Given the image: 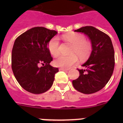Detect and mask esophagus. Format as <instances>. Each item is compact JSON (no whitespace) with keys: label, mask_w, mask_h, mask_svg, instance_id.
I'll list each match as a JSON object with an SVG mask.
<instances>
[{"label":"esophagus","mask_w":123,"mask_h":123,"mask_svg":"<svg viewBox=\"0 0 123 123\" xmlns=\"http://www.w3.org/2000/svg\"><path fill=\"white\" fill-rule=\"evenodd\" d=\"M59 69L61 70V71H68V70H69V69H68V68H60Z\"/></svg>","instance_id":"esophagus-1"}]
</instances>
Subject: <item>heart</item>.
<instances>
[{"label":"heart","mask_w":123,"mask_h":123,"mask_svg":"<svg viewBox=\"0 0 123 123\" xmlns=\"http://www.w3.org/2000/svg\"><path fill=\"white\" fill-rule=\"evenodd\" d=\"M65 41L70 42L73 45L70 56L60 55L54 61L55 66L62 68H69L76 63L78 61L77 55L81 59H85L90 55L91 46L89 42L85 41V37L81 34L77 33H68L63 36ZM48 49L50 53L54 56L59 54V39L57 37H54L49 41ZM75 54H76L75 55Z\"/></svg>","instance_id":"heart-1"}]
</instances>
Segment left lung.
Segmentation results:
<instances>
[{
  "instance_id": "1",
  "label": "left lung",
  "mask_w": 123,
  "mask_h": 123,
  "mask_svg": "<svg viewBox=\"0 0 123 123\" xmlns=\"http://www.w3.org/2000/svg\"><path fill=\"white\" fill-rule=\"evenodd\" d=\"M84 33L91 40L92 52L87 60L78 69L79 78L73 80L76 90L85 94L98 92L105 87L112 76L115 67V52L110 37L93 26L75 30Z\"/></svg>"
}]
</instances>
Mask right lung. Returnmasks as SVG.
Instances as JSON below:
<instances>
[{"label":"right lung","mask_w":123,"mask_h":123,"mask_svg":"<svg viewBox=\"0 0 123 123\" xmlns=\"http://www.w3.org/2000/svg\"><path fill=\"white\" fill-rule=\"evenodd\" d=\"M57 34L44 27H34L16 39L12 52V68L19 85L28 92L39 94L48 91L58 72L50 65L49 41ZM42 64V67H39Z\"/></svg>","instance_id":"right-lung-1"}]
</instances>
